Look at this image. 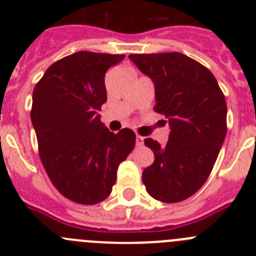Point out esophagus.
Returning a JSON list of instances; mask_svg holds the SVG:
<instances>
[{"label":"esophagus","mask_w":256,"mask_h":256,"mask_svg":"<svg viewBox=\"0 0 256 256\" xmlns=\"http://www.w3.org/2000/svg\"><path fill=\"white\" fill-rule=\"evenodd\" d=\"M136 144H137V146H142V144H144V137H141V136H137V137H136Z\"/></svg>","instance_id":"34e87169"}]
</instances>
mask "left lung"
I'll use <instances>...</instances> for the list:
<instances>
[{"instance_id": "obj_1", "label": "left lung", "mask_w": 256, "mask_h": 256, "mask_svg": "<svg viewBox=\"0 0 256 256\" xmlns=\"http://www.w3.org/2000/svg\"><path fill=\"white\" fill-rule=\"evenodd\" d=\"M130 60L155 84L154 110L168 119L165 146L144 140L155 160L142 173L148 195L162 202L191 198L206 182L227 133V105L216 76L180 54H132Z\"/></svg>"}]
</instances>
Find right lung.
<instances>
[{"label":"right lung","instance_id":"right-lung-1","mask_svg":"<svg viewBox=\"0 0 256 256\" xmlns=\"http://www.w3.org/2000/svg\"><path fill=\"white\" fill-rule=\"evenodd\" d=\"M126 55L79 51L51 65L36 84L30 118L40 162L61 195L94 205L112 194L119 164L136 134L112 133L98 112L106 102L105 74Z\"/></svg>","mask_w":256,"mask_h":256}]
</instances>
